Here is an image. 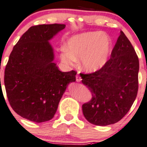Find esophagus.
Segmentation results:
<instances>
[{"label": "esophagus", "mask_w": 147, "mask_h": 147, "mask_svg": "<svg viewBox=\"0 0 147 147\" xmlns=\"http://www.w3.org/2000/svg\"><path fill=\"white\" fill-rule=\"evenodd\" d=\"M76 80H77V82H80L82 81L81 77H80L79 75H77V76H76Z\"/></svg>", "instance_id": "obj_1"}]
</instances>
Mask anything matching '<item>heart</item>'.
<instances>
[{"instance_id": "obj_1", "label": "heart", "mask_w": 147, "mask_h": 147, "mask_svg": "<svg viewBox=\"0 0 147 147\" xmlns=\"http://www.w3.org/2000/svg\"><path fill=\"white\" fill-rule=\"evenodd\" d=\"M67 50L63 48L60 54L63 63L71 65L81 59L83 70L88 72L99 70L107 63L112 43L109 37L98 31L75 35L68 40Z\"/></svg>"}]
</instances>
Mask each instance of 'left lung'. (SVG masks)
I'll return each instance as SVG.
<instances>
[{
	"mask_svg": "<svg viewBox=\"0 0 147 147\" xmlns=\"http://www.w3.org/2000/svg\"><path fill=\"white\" fill-rule=\"evenodd\" d=\"M139 59L123 31L107 61L101 69L82 74V84L88 88L92 98L82 105L89 123L100 126L119 121L130 110L138 91Z\"/></svg>",
	"mask_w": 147,
	"mask_h": 147,
	"instance_id": "8db88e82",
	"label": "left lung"
}]
</instances>
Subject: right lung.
<instances>
[{"label":"right lung","mask_w":147,"mask_h":147,"mask_svg":"<svg viewBox=\"0 0 147 147\" xmlns=\"http://www.w3.org/2000/svg\"><path fill=\"white\" fill-rule=\"evenodd\" d=\"M65 24L31 26L14 45L5 70L9 104L19 116L35 123L51 120L77 72H61L54 63L49 40Z\"/></svg>","instance_id":"obj_1"}]
</instances>
